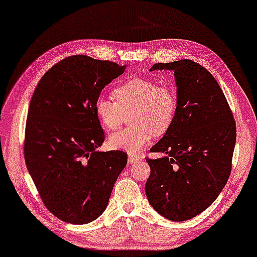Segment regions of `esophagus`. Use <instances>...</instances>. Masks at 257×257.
<instances>
[{
  "mask_svg": "<svg viewBox=\"0 0 257 257\" xmlns=\"http://www.w3.org/2000/svg\"><path fill=\"white\" fill-rule=\"evenodd\" d=\"M139 157L137 156H134V155H129L128 156V164L129 165H132V164H135V163H137L139 162Z\"/></svg>",
  "mask_w": 257,
  "mask_h": 257,
  "instance_id": "1",
  "label": "esophagus"
}]
</instances>
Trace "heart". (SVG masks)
I'll use <instances>...</instances> for the list:
<instances>
[{
    "label": "heart",
    "mask_w": 257,
    "mask_h": 257,
    "mask_svg": "<svg viewBox=\"0 0 257 257\" xmlns=\"http://www.w3.org/2000/svg\"><path fill=\"white\" fill-rule=\"evenodd\" d=\"M115 101L99 97L94 112L102 127L115 130L132 115V125L108 137V144L115 150L136 153L156 136L164 135L173 124L178 110V95L168 85H158L152 79L134 78L113 91Z\"/></svg>",
    "instance_id": "obj_1"
}]
</instances>
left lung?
Here are the masks:
<instances>
[{"instance_id":"8db88e82","label":"left lung","mask_w":257,"mask_h":257,"mask_svg":"<svg viewBox=\"0 0 257 257\" xmlns=\"http://www.w3.org/2000/svg\"><path fill=\"white\" fill-rule=\"evenodd\" d=\"M150 70L174 71L178 110L172 127L150 149L145 193L151 206L173 221L188 220L208 209L226 185L236 127L219 84L191 60L156 63Z\"/></svg>"}]
</instances>
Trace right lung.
Returning <instances> with one entry per match:
<instances>
[{"mask_svg":"<svg viewBox=\"0 0 257 257\" xmlns=\"http://www.w3.org/2000/svg\"><path fill=\"white\" fill-rule=\"evenodd\" d=\"M125 66L86 55L69 56L38 83L25 127L24 158L41 200L61 220L97 219L127 165V153L101 152L105 141L94 112L101 90Z\"/></svg>","mask_w":257,"mask_h":257,"instance_id":"right-lung-1","label":"right lung"}]
</instances>
